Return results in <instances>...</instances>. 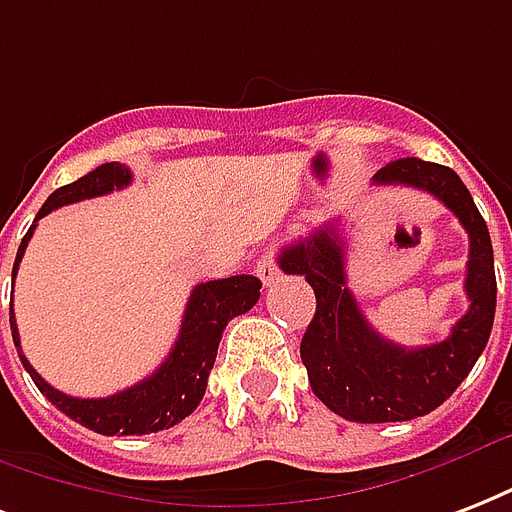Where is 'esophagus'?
I'll return each mask as SVG.
<instances>
[{
  "mask_svg": "<svg viewBox=\"0 0 512 512\" xmlns=\"http://www.w3.org/2000/svg\"><path fill=\"white\" fill-rule=\"evenodd\" d=\"M257 276H260V282H263L265 287L279 279V268H276L273 255H263L260 260H257Z\"/></svg>",
  "mask_w": 512,
  "mask_h": 512,
  "instance_id": "1",
  "label": "esophagus"
}]
</instances>
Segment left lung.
I'll use <instances>...</instances> for the list:
<instances>
[{
	"instance_id": "obj_1",
	"label": "left lung",
	"mask_w": 512,
	"mask_h": 512,
	"mask_svg": "<svg viewBox=\"0 0 512 512\" xmlns=\"http://www.w3.org/2000/svg\"><path fill=\"white\" fill-rule=\"evenodd\" d=\"M373 185L427 190L459 217L470 236L464 292L470 308L446 341L405 349L373 330L346 282V244L338 220L282 249L279 268L306 276L317 311L300 341V360L314 395L333 413L360 424L411 421L435 411L481 357L494 325L497 276L489 228L454 169L421 158L386 163Z\"/></svg>"
}]
</instances>
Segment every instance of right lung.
I'll return each instance as SVG.
<instances>
[{"label":"right lung","instance_id":"1","mask_svg":"<svg viewBox=\"0 0 512 512\" xmlns=\"http://www.w3.org/2000/svg\"><path fill=\"white\" fill-rule=\"evenodd\" d=\"M131 185V169L123 163H104L91 174H85L72 185L58 187L42 204V209L34 217V225L26 230L18 255L13 265V282L18 265L23 260V252L29 247L31 233L37 228V220L50 214L58 206L107 195L112 190H123ZM260 279L257 276H230V279H217V282L195 284L187 300L185 317L179 327V338L169 357L161 362V368L152 376H147L139 384L128 386L123 392L112 397H96V400H83V397H69L58 392L53 386L31 368L29 360L18 354L23 368L37 384L42 395L56 405L58 411L66 413L69 419L80 421L83 427L99 432V435H150L161 432L190 416L204 400L206 381L217 360V346H220L222 330L230 319L247 314L260 298ZM10 330H13L15 349L21 351V338H18V325H15L13 306H10Z\"/></svg>","mask_w":512,"mask_h":512}]
</instances>
